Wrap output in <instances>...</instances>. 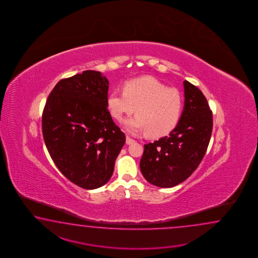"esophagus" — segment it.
I'll list each match as a JSON object with an SVG mask.
<instances>
[{
	"label": "esophagus",
	"instance_id": "esophagus-1",
	"mask_svg": "<svg viewBox=\"0 0 258 258\" xmlns=\"http://www.w3.org/2000/svg\"><path fill=\"white\" fill-rule=\"evenodd\" d=\"M133 143H135V139H133V138H131V137H128V136H127V137H126L127 145H131V144H133Z\"/></svg>",
	"mask_w": 258,
	"mask_h": 258
}]
</instances>
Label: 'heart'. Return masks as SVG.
<instances>
[{
  "mask_svg": "<svg viewBox=\"0 0 258 258\" xmlns=\"http://www.w3.org/2000/svg\"><path fill=\"white\" fill-rule=\"evenodd\" d=\"M107 103L110 114L119 121L137 109V115L125 121L127 130L148 132L153 137H163L172 131L182 110L181 93L151 77L125 83L123 91H112Z\"/></svg>",
  "mask_w": 258,
  "mask_h": 258,
  "instance_id": "obj_1",
  "label": "heart"
}]
</instances>
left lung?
<instances>
[{"label": "left lung", "instance_id": "left-lung-1", "mask_svg": "<svg viewBox=\"0 0 258 258\" xmlns=\"http://www.w3.org/2000/svg\"><path fill=\"white\" fill-rule=\"evenodd\" d=\"M184 108L177 126L168 137L144 146L140 170L159 187H173L197 170L209 147L213 128L212 110L202 91L188 81Z\"/></svg>", "mask_w": 258, "mask_h": 258}]
</instances>
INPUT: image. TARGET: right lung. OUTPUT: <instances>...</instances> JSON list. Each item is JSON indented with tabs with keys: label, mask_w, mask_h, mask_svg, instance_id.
<instances>
[{
	"label": "right lung",
	"mask_w": 258,
	"mask_h": 258,
	"mask_svg": "<svg viewBox=\"0 0 258 258\" xmlns=\"http://www.w3.org/2000/svg\"><path fill=\"white\" fill-rule=\"evenodd\" d=\"M109 81L97 71L63 78L49 93L42 134L51 159L66 178L84 189L104 185L125 143L108 110Z\"/></svg>",
	"instance_id": "obj_1"
}]
</instances>
